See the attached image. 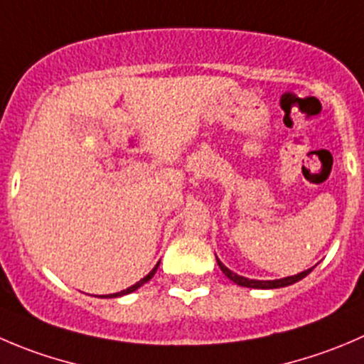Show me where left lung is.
Here are the masks:
<instances>
[{"label":"left lung","instance_id":"1","mask_svg":"<svg viewBox=\"0 0 364 364\" xmlns=\"http://www.w3.org/2000/svg\"><path fill=\"white\" fill-rule=\"evenodd\" d=\"M217 263H218V267H220V270L224 272L225 276H228L229 279L232 281V283L240 284V287H245V288H257V290H274V288L290 287V284H294V283H297V281L304 279L309 272L313 270V268H308V270L301 272V274H297V276L283 277V279H276V281H256V279H247V277L238 276V274L231 272L228 267H225L224 263H222L220 259H218V257H217Z\"/></svg>","mask_w":364,"mask_h":364}]
</instances>
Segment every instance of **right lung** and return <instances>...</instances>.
<instances>
[{"label":"right lung","mask_w":364,"mask_h":364,"mask_svg":"<svg viewBox=\"0 0 364 364\" xmlns=\"http://www.w3.org/2000/svg\"><path fill=\"white\" fill-rule=\"evenodd\" d=\"M158 267H160V261H158L156 263V267L153 268V270L149 272V274H147L146 277H144V279H140L139 283H135L133 284V287H129V288H126V290H122V291H119V294H110V295H107V297H101V299H114V297H122V295H128V294H132V291H135V290H139L140 287H142V284H146L147 281L151 279V277L154 276V274H156V270H158Z\"/></svg>","instance_id":"obj_1"}]
</instances>
